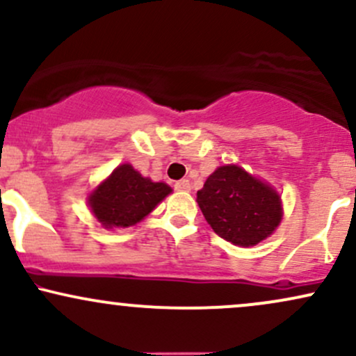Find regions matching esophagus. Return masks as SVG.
I'll return each instance as SVG.
<instances>
[{
  "mask_svg": "<svg viewBox=\"0 0 356 356\" xmlns=\"http://www.w3.org/2000/svg\"><path fill=\"white\" fill-rule=\"evenodd\" d=\"M174 189L175 191H182V192L191 191V182L187 181V179H182V181H177L174 184Z\"/></svg>",
  "mask_w": 356,
  "mask_h": 356,
  "instance_id": "1",
  "label": "esophagus"
}]
</instances>
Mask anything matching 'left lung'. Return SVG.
I'll list each match as a JSON object with an SVG mask.
<instances>
[{
	"label": "left lung",
	"mask_w": 356,
	"mask_h": 356,
	"mask_svg": "<svg viewBox=\"0 0 356 356\" xmlns=\"http://www.w3.org/2000/svg\"><path fill=\"white\" fill-rule=\"evenodd\" d=\"M197 204L216 234L236 246H256L283 218L280 194L243 167L222 165L197 191Z\"/></svg>",
	"instance_id": "obj_1"
}]
</instances>
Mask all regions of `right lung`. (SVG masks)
<instances>
[{"mask_svg": "<svg viewBox=\"0 0 356 356\" xmlns=\"http://www.w3.org/2000/svg\"><path fill=\"white\" fill-rule=\"evenodd\" d=\"M170 192L167 184L152 182L130 164H122L90 194L88 206L107 229L130 227L149 216Z\"/></svg>", "mask_w": 356, "mask_h": 356, "instance_id": "1", "label": "right lung"}]
</instances>
